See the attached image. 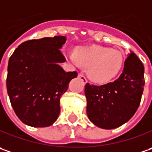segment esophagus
<instances>
[{"instance_id":"1","label":"esophagus","mask_w":152,"mask_h":152,"mask_svg":"<svg viewBox=\"0 0 152 152\" xmlns=\"http://www.w3.org/2000/svg\"><path fill=\"white\" fill-rule=\"evenodd\" d=\"M78 77H79V78H80V79L83 81V83H84V84H86V83H88V81H87L86 77L83 76V75H82V74H79V75H78Z\"/></svg>"}]
</instances>
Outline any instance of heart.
Wrapping results in <instances>:
<instances>
[{
    "label": "heart",
    "mask_w": 152,
    "mask_h": 152,
    "mask_svg": "<svg viewBox=\"0 0 152 152\" xmlns=\"http://www.w3.org/2000/svg\"><path fill=\"white\" fill-rule=\"evenodd\" d=\"M66 56L74 65L88 68V76L96 83L110 82L120 73L124 64L121 51L99 46L80 47L75 53H67Z\"/></svg>",
    "instance_id": "1"
}]
</instances>
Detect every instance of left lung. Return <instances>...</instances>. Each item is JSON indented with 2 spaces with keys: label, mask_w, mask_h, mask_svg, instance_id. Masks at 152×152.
I'll list each match as a JSON object with an SVG mask.
<instances>
[{
  "label": "left lung",
  "mask_w": 152,
  "mask_h": 152,
  "mask_svg": "<svg viewBox=\"0 0 152 152\" xmlns=\"http://www.w3.org/2000/svg\"><path fill=\"white\" fill-rule=\"evenodd\" d=\"M144 65L131 52L121 76L102 86H85L87 114L95 126L104 129L118 128L131 119L138 109L144 90Z\"/></svg>",
  "instance_id": "left-lung-1"
}]
</instances>
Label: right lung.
<instances>
[{
  "label": "right lung",
  "mask_w": 152,
  "mask_h": 152,
  "mask_svg": "<svg viewBox=\"0 0 152 152\" xmlns=\"http://www.w3.org/2000/svg\"><path fill=\"white\" fill-rule=\"evenodd\" d=\"M66 37L57 36L30 40L20 44L8 61L7 89L17 116L35 128L56 121L60 98L77 72H65L60 48Z\"/></svg>",
  "instance_id": "1"
}]
</instances>
